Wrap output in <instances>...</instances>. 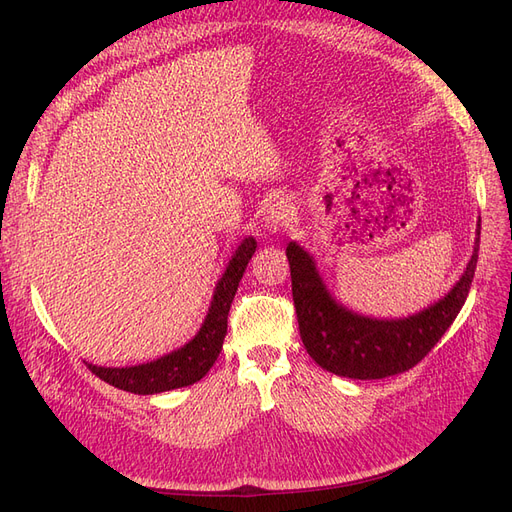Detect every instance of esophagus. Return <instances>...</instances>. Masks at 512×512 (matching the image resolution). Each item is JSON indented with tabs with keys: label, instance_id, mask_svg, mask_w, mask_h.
Instances as JSON below:
<instances>
[{
	"label": "esophagus",
	"instance_id": "34e87169",
	"mask_svg": "<svg viewBox=\"0 0 512 512\" xmlns=\"http://www.w3.org/2000/svg\"><path fill=\"white\" fill-rule=\"evenodd\" d=\"M292 203L288 198L284 196H277L273 200H269V203L265 205V209H262V222H265V226L271 230V232H277L280 228H284L290 220L292 215Z\"/></svg>",
	"mask_w": 512,
	"mask_h": 512
}]
</instances>
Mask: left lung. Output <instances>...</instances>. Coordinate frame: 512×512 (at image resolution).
I'll return each mask as SVG.
<instances>
[{
    "label": "left lung",
    "mask_w": 512,
    "mask_h": 512,
    "mask_svg": "<svg viewBox=\"0 0 512 512\" xmlns=\"http://www.w3.org/2000/svg\"><path fill=\"white\" fill-rule=\"evenodd\" d=\"M478 243L480 230L466 271L444 299L408 318L378 320L339 305L318 275L314 258L290 241L286 256L292 301L307 354L331 374L354 380H380L412 369L438 344L466 303L476 271Z\"/></svg>",
    "instance_id": "obj_1"
}]
</instances>
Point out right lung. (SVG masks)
Returning <instances> with one entry per match:
<instances>
[{
    "mask_svg": "<svg viewBox=\"0 0 512 512\" xmlns=\"http://www.w3.org/2000/svg\"><path fill=\"white\" fill-rule=\"evenodd\" d=\"M254 252L256 239H243V243L237 247L235 256L230 258L218 286H215L213 301L203 327H200L194 339H190L183 348L164 354L151 363L134 367H98L87 363L91 374H96L100 380L113 384L115 389L136 395L173 391L205 378L207 371L220 356L228 329V309L232 299H235V292L239 288L247 262H250Z\"/></svg>",
    "mask_w": 512,
    "mask_h": 512,
    "instance_id": "right-lung-1",
    "label": "right lung"
}]
</instances>
